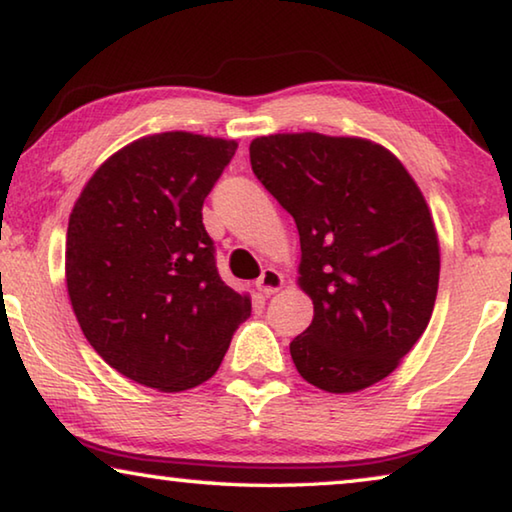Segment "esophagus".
<instances>
[{"label": "esophagus", "instance_id": "esophagus-1", "mask_svg": "<svg viewBox=\"0 0 512 512\" xmlns=\"http://www.w3.org/2000/svg\"><path fill=\"white\" fill-rule=\"evenodd\" d=\"M255 287L262 293H266V296H271V293L280 291L284 287V277L280 271H275V268H264V273L259 275Z\"/></svg>", "mask_w": 512, "mask_h": 512}]
</instances>
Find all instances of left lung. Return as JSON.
I'll use <instances>...</instances> for the list:
<instances>
[{
	"instance_id": "1",
	"label": "left lung",
	"mask_w": 512,
	"mask_h": 512,
	"mask_svg": "<svg viewBox=\"0 0 512 512\" xmlns=\"http://www.w3.org/2000/svg\"><path fill=\"white\" fill-rule=\"evenodd\" d=\"M250 164L298 225V284L314 302V320L289 345L302 379L327 393L377 384L436 305L440 246L420 187L363 137H255Z\"/></svg>"
}]
</instances>
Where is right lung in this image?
<instances>
[{
  "label": "right lung",
  "instance_id": "obj_1",
  "mask_svg": "<svg viewBox=\"0 0 512 512\" xmlns=\"http://www.w3.org/2000/svg\"><path fill=\"white\" fill-rule=\"evenodd\" d=\"M235 140L169 131L140 137L94 171L69 214L65 280L99 357L162 393L219 370L250 296L225 284L203 201Z\"/></svg>",
  "mask_w": 512,
  "mask_h": 512
}]
</instances>
